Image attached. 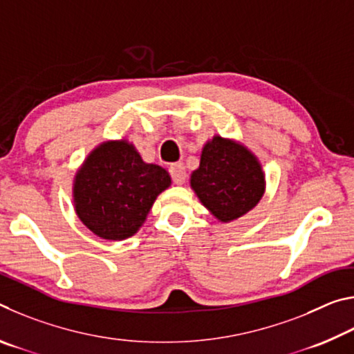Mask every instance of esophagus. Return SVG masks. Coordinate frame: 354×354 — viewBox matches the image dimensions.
<instances>
[{
  "label": "esophagus",
  "instance_id": "esophagus-1",
  "mask_svg": "<svg viewBox=\"0 0 354 354\" xmlns=\"http://www.w3.org/2000/svg\"><path fill=\"white\" fill-rule=\"evenodd\" d=\"M170 175L173 178V183L181 185L185 183V178H187V173H185V167L181 162L171 164L170 165Z\"/></svg>",
  "mask_w": 354,
  "mask_h": 354
}]
</instances>
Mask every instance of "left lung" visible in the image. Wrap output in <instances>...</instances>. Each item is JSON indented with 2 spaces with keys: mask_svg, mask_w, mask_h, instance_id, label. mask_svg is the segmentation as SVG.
Segmentation results:
<instances>
[{
  "mask_svg": "<svg viewBox=\"0 0 354 354\" xmlns=\"http://www.w3.org/2000/svg\"><path fill=\"white\" fill-rule=\"evenodd\" d=\"M190 187L221 223L243 217L266 192L261 160L236 139L215 134L201 149L200 167L192 171Z\"/></svg>",
  "mask_w": 354,
  "mask_h": 354,
  "instance_id": "1",
  "label": "left lung"
}]
</instances>
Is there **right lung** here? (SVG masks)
<instances>
[{"mask_svg":"<svg viewBox=\"0 0 354 354\" xmlns=\"http://www.w3.org/2000/svg\"><path fill=\"white\" fill-rule=\"evenodd\" d=\"M169 171L142 159L128 139L95 147L73 178V206L82 225L104 241H124L145 223Z\"/></svg>","mask_w":354,"mask_h":354,"instance_id":"obj_1","label":"right lung"}]
</instances>
